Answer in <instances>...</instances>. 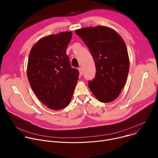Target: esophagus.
I'll list each match as a JSON object with an SVG mask.
<instances>
[{
  "mask_svg": "<svg viewBox=\"0 0 158 158\" xmlns=\"http://www.w3.org/2000/svg\"><path fill=\"white\" fill-rule=\"evenodd\" d=\"M78 69H79V75L81 76L82 75V69L81 68V67H79Z\"/></svg>",
  "mask_w": 158,
  "mask_h": 158,
  "instance_id": "obj_1",
  "label": "esophagus"
}]
</instances>
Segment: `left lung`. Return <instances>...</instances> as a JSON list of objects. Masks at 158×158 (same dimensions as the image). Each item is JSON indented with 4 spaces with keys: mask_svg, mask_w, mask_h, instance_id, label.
<instances>
[{
    "mask_svg": "<svg viewBox=\"0 0 158 158\" xmlns=\"http://www.w3.org/2000/svg\"><path fill=\"white\" fill-rule=\"evenodd\" d=\"M94 60L96 76L89 81L93 94L101 102L115 100L124 87L129 69L127 48L115 31L99 26L76 30Z\"/></svg>",
    "mask_w": 158,
    "mask_h": 158,
    "instance_id": "obj_1",
    "label": "left lung"
}]
</instances>
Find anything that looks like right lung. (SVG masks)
I'll return each mask as SVG.
<instances>
[{
  "label": "right lung",
  "mask_w": 158,
  "mask_h": 158,
  "mask_svg": "<svg viewBox=\"0 0 158 158\" xmlns=\"http://www.w3.org/2000/svg\"><path fill=\"white\" fill-rule=\"evenodd\" d=\"M73 34L64 32L44 37L32 47L27 75L32 91L48 107L59 110L70 103L79 78L66 49Z\"/></svg>",
  "instance_id": "obj_1"
}]
</instances>
